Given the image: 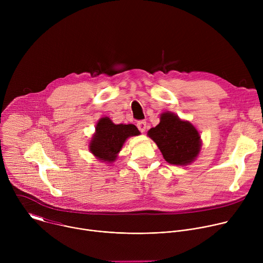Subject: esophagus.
<instances>
[{
    "instance_id": "obj_1",
    "label": "esophagus",
    "mask_w": 263,
    "mask_h": 263,
    "mask_svg": "<svg viewBox=\"0 0 263 263\" xmlns=\"http://www.w3.org/2000/svg\"><path fill=\"white\" fill-rule=\"evenodd\" d=\"M137 128L139 129V131L140 132H145V130H146V128H147V126H146V122L145 121H139L138 123H137Z\"/></svg>"
}]
</instances>
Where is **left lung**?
Segmentation results:
<instances>
[{
  "instance_id": "1",
  "label": "left lung",
  "mask_w": 263,
  "mask_h": 263,
  "mask_svg": "<svg viewBox=\"0 0 263 263\" xmlns=\"http://www.w3.org/2000/svg\"><path fill=\"white\" fill-rule=\"evenodd\" d=\"M147 135L157 143L164 159L171 164H189L199 155L201 136L197 129L170 112L161 115L160 123L149 129Z\"/></svg>"
}]
</instances>
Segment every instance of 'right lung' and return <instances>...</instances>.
I'll use <instances>...</instances> for the list:
<instances>
[{"mask_svg": "<svg viewBox=\"0 0 263 263\" xmlns=\"http://www.w3.org/2000/svg\"><path fill=\"white\" fill-rule=\"evenodd\" d=\"M138 134L139 131L134 125H115L108 118H103L97 125L89 148L100 160L112 162L116 160L126 139Z\"/></svg>", "mask_w": 263, "mask_h": 263, "instance_id": "obj_1", "label": "right lung"}]
</instances>
